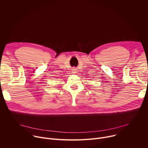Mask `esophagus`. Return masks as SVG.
<instances>
[{
	"label": "esophagus",
	"instance_id": "34e87169",
	"mask_svg": "<svg viewBox=\"0 0 148 148\" xmlns=\"http://www.w3.org/2000/svg\"><path fill=\"white\" fill-rule=\"evenodd\" d=\"M76 71H77V70H76V69L75 68H73L72 69V73H76Z\"/></svg>",
	"mask_w": 148,
	"mask_h": 148
}]
</instances>
